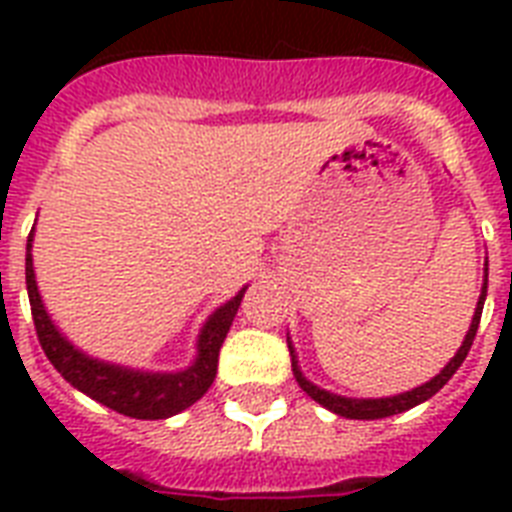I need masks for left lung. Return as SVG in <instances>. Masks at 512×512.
Instances as JSON below:
<instances>
[{
  "instance_id": "obj_1",
  "label": "left lung",
  "mask_w": 512,
  "mask_h": 512,
  "mask_svg": "<svg viewBox=\"0 0 512 512\" xmlns=\"http://www.w3.org/2000/svg\"><path fill=\"white\" fill-rule=\"evenodd\" d=\"M486 284H489V260H486L484 265V284H481V295H478L476 311H473L470 327L468 332H465V340H462V345L457 348V353L449 358V364H446L436 377H430L428 382H422V385H417V388L396 393V396H382V398H350V396H340V393H332V390L319 388L316 382H311L303 374V369H300V364H297V350L295 345H292V337L287 335L289 353H292V372H295L297 385H300V388H303L305 393L316 401V404H321L324 409H329V412L340 414V417H345V420H382V417H393V414H401L406 412V409H414V406L422 404V401H428L430 396H436L438 390L452 380V374L460 369L465 356H468L470 345H473V340H476L481 311H484Z\"/></svg>"
}]
</instances>
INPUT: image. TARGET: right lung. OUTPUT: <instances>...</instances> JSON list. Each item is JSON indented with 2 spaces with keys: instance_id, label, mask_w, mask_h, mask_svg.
<instances>
[{
  "instance_id": "add662e5",
  "label": "right lung",
  "mask_w": 512,
  "mask_h": 512,
  "mask_svg": "<svg viewBox=\"0 0 512 512\" xmlns=\"http://www.w3.org/2000/svg\"><path fill=\"white\" fill-rule=\"evenodd\" d=\"M31 247H34V228L28 233L26 244L28 303H31V316H34L42 350L63 380L71 382L92 401H98L124 417H135V420H167L172 414H180L183 409L196 404L207 393L209 385L215 382L220 345H223L225 335L236 319L241 297L249 287H241L231 300H225L209 313L196 335V356L191 364L177 372H148V369H135V366L90 356L60 332L58 324L44 308V300L36 287Z\"/></svg>"
}]
</instances>
